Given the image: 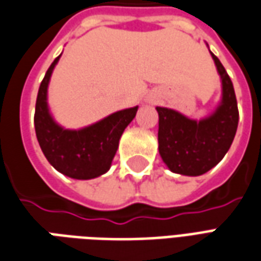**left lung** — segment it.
I'll return each mask as SVG.
<instances>
[{
  "mask_svg": "<svg viewBox=\"0 0 261 261\" xmlns=\"http://www.w3.org/2000/svg\"><path fill=\"white\" fill-rule=\"evenodd\" d=\"M211 51V50H210ZM222 83L216 110L202 119H191L178 111L157 107L159 153L173 173L201 175L219 163L232 145L239 122L233 84L219 59L211 51Z\"/></svg>",
  "mask_w": 261,
  "mask_h": 261,
  "instance_id": "left-lung-1",
  "label": "left lung"
}]
</instances>
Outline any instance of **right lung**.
<instances>
[{"label": "right lung", "instance_id": "right-lung-1", "mask_svg": "<svg viewBox=\"0 0 261 261\" xmlns=\"http://www.w3.org/2000/svg\"><path fill=\"white\" fill-rule=\"evenodd\" d=\"M60 56L51 63L39 87L35 108L36 138L47 162L57 171L75 180H91L110 170L119 139L125 127L134 121L138 107L114 112L81 129L60 126L47 104V87Z\"/></svg>", "mask_w": 261, "mask_h": 261}]
</instances>
